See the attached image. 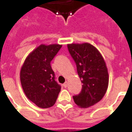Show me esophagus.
<instances>
[{
	"instance_id": "obj_1",
	"label": "esophagus",
	"mask_w": 132,
	"mask_h": 132,
	"mask_svg": "<svg viewBox=\"0 0 132 132\" xmlns=\"http://www.w3.org/2000/svg\"><path fill=\"white\" fill-rule=\"evenodd\" d=\"M63 87H64V88H66V87H67V86H68V83H67V82H65V83H63Z\"/></svg>"
}]
</instances>
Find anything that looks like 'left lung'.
<instances>
[{
    "label": "left lung",
    "mask_w": 132,
    "mask_h": 132,
    "mask_svg": "<svg viewBox=\"0 0 132 132\" xmlns=\"http://www.w3.org/2000/svg\"><path fill=\"white\" fill-rule=\"evenodd\" d=\"M67 46L83 83L81 92L73 98L78 107L89 108L100 101L108 90L106 63L99 51L90 44H69Z\"/></svg>",
    "instance_id": "1"
}]
</instances>
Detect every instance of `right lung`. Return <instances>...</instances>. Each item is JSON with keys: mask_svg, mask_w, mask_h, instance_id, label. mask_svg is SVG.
<instances>
[{"mask_svg": "<svg viewBox=\"0 0 132 132\" xmlns=\"http://www.w3.org/2000/svg\"><path fill=\"white\" fill-rule=\"evenodd\" d=\"M61 46L41 44L27 56L22 66L20 77L23 91L39 108L52 107L61 91L50 63Z\"/></svg>", "mask_w": 132, "mask_h": 132, "instance_id": "1", "label": "right lung"}]
</instances>
